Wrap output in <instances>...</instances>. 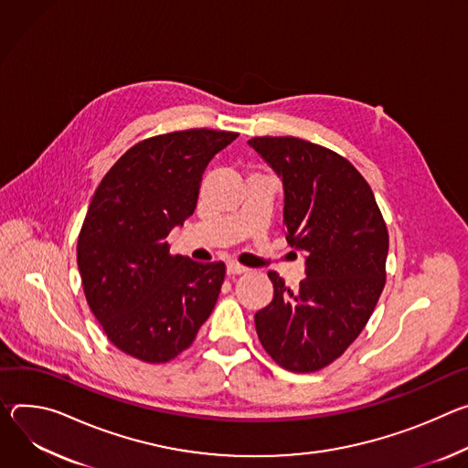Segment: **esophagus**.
Returning <instances> with one entry per match:
<instances>
[{
    "mask_svg": "<svg viewBox=\"0 0 468 468\" xmlns=\"http://www.w3.org/2000/svg\"><path fill=\"white\" fill-rule=\"evenodd\" d=\"M247 271V268H243V266H239V264H236V262H229L227 264V273L229 275H243Z\"/></svg>",
    "mask_w": 468,
    "mask_h": 468,
    "instance_id": "1",
    "label": "esophagus"
}]
</instances>
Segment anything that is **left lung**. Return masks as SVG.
<instances>
[{
  "instance_id": "8db88e82",
  "label": "left lung",
  "mask_w": 468,
  "mask_h": 468,
  "mask_svg": "<svg viewBox=\"0 0 468 468\" xmlns=\"http://www.w3.org/2000/svg\"><path fill=\"white\" fill-rule=\"evenodd\" d=\"M284 187V230L304 254L292 290L270 271L273 301L254 314L256 335L279 367L316 372L368 324L385 286L388 232L376 197L340 154L297 137L247 141Z\"/></svg>"
}]
</instances>
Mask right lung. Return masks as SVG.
Segmentation results:
<instances>
[{
  "label": "right lung",
  "mask_w": 468,
  "mask_h": 468,
  "mask_svg": "<svg viewBox=\"0 0 468 468\" xmlns=\"http://www.w3.org/2000/svg\"><path fill=\"white\" fill-rule=\"evenodd\" d=\"M238 133L184 130L132 146L94 191L78 238V268L94 318L112 344L160 365L187 349L212 314L225 264L169 252L193 216L202 173Z\"/></svg>",
  "instance_id": "1"
}]
</instances>
